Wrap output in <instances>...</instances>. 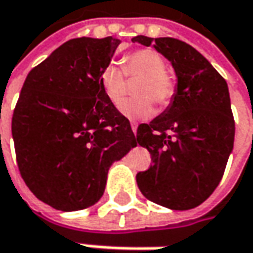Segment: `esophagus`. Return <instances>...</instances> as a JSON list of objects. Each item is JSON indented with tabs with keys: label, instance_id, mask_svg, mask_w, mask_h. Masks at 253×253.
I'll return each mask as SVG.
<instances>
[{
	"label": "esophagus",
	"instance_id": "1",
	"mask_svg": "<svg viewBox=\"0 0 253 253\" xmlns=\"http://www.w3.org/2000/svg\"><path fill=\"white\" fill-rule=\"evenodd\" d=\"M130 126H131V130H133V133H137V126H138V125H137V122H131V123H130Z\"/></svg>",
	"mask_w": 253,
	"mask_h": 253
}]
</instances>
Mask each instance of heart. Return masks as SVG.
Instances as JSON below:
<instances>
[{"instance_id": "1", "label": "heart", "mask_w": 253, "mask_h": 253, "mask_svg": "<svg viewBox=\"0 0 253 253\" xmlns=\"http://www.w3.org/2000/svg\"><path fill=\"white\" fill-rule=\"evenodd\" d=\"M123 68L109 63L102 68L99 83L105 96L112 105L119 106L126 96V77L140 78L134 93L138 96L123 103L122 113L131 120H144L154 115V102L160 108L169 106L173 100L176 85L173 78L165 73L164 57L151 48H141L128 53L123 58ZM126 75L125 76L124 74Z\"/></svg>"}]
</instances>
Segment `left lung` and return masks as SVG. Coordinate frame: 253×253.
I'll use <instances>...</instances> for the list:
<instances>
[{
    "label": "left lung",
    "mask_w": 253,
    "mask_h": 253,
    "mask_svg": "<svg viewBox=\"0 0 253 253\" xmlns=\"http://www.w3.org/2000/svg\"><path fill=\"white\" fill-rule=\"evenodd\" d=\"M153 44L175 68L178 88L169 108L137 128V143L153 165L137 173L144 196L157 205L189 210L202 205L221 180L235 135L225 80L196 48L173 38L135 36Z\"/></svg>",
    "instance_id": "left-lung-1"
}]
</instances>
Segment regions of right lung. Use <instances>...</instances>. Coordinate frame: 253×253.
Here are the masks:
<instances>
[{
  "label": "right lung",
  "mask_w": 253,
  "mask_h": 253,
  "mask_svg": "<svg viewBox=\"0 0 253 253\" xmlns=\"http://www.w3.org/2000/svg\"><path fill=\"white\" fill-rule=\"evenodd\" d=\"M120 40L77 38L32 68L12 116L16 162L31 192L61 211L99 200L109 167L137 145L99 75Z\"/></svg>",
  "instance_id": "add662e5"
}]
</instances>
